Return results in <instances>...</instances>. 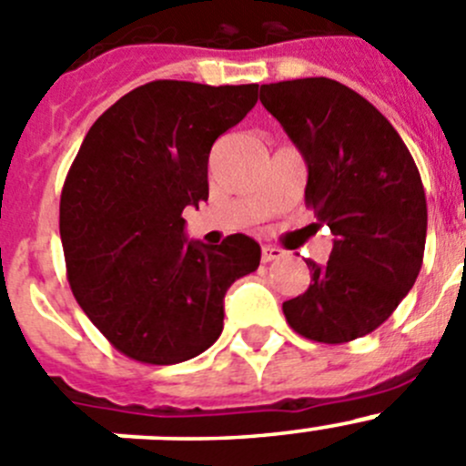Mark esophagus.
Returning <instances> with one entry per match:
<instances>
[{
    "label": "esophagus",
    "instance_id": "obj_1",
    "mask_svg": "<svg viewBox=\"0 0 466 466\" xmlns=\"http://www.w3.org/2000/svg\"><path fill=\"white\" fill-rule=\"evenodd\" d=\"M282 250L273 246H262V262H273V259H280Z\"/></svg>",
    "mask_w": 466,
    "mask_h": 466
}]
</instances>
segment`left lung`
<instances>
[{
	"instance_id": "left-lung-1",
	"label": "left lung",
	"mask_w": 466,
	"mask_h": 466,
	"mask_svg": "<svg viewBox=\"0 0 466 466\" xmlns=\"http://www.w3.org/2000/svg\"><path fill=\"white\" fill-rule=\"evenodd\" d=\"M262 106L308 165L306 204L333 234L324 267L308 259L310 287L282 303L299 336L324 345L380 329L423 264L428 204L419 167L390 121L329 77L262 85Z\"/></svg>"
}]
</instances>
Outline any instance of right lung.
<instances>
[{
    "mask_svg": "<svg viewBox=\"0 0 466 466\" xmlns=\"http://www.w3.org/2000/svg\"><path fill=\"white\" fill-rule=\"evenodd\" d=\"M259 85L154 80L121 96L86 133L59 202L66 276L91 324L128 359L172 365L223 333V299L259 267V243L202 246L186 207L207 202L213 142L258 103Z\"/></svg>",
    "mask_w": 466,
    "mask_h": 466,
    "instance_id": "1",
    "label": "right lung"
}]
</instances>
